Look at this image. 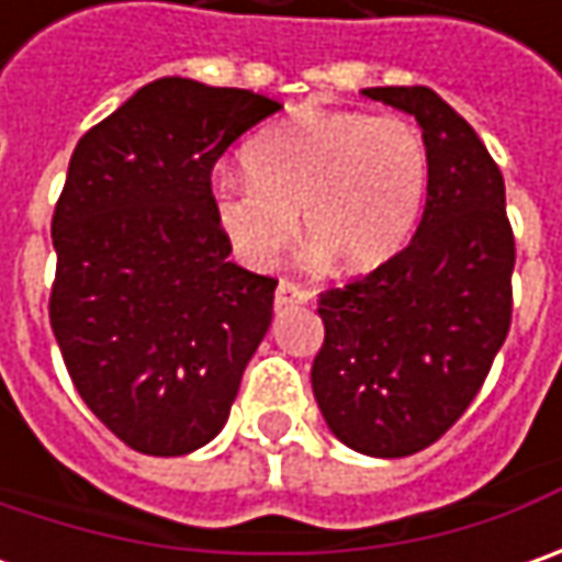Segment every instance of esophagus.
Returning a JSON list of instances; mask_svg holds the SVG:
<instances>
[{
  "label": "esophagus",
  "instance_id": "34e87169",
  "mask_svg": "<svg viewBox=\"0 0 562 562\" xmlns=\"http://www.w3.org/2000/svg\"><path fill=\"white\" fill-rule=\"evenodd\" d=\"M306 300H313V288L293 281V278H281V281H278V291H274V303H278V306L306 303Z\"/></svg>",
  "mask_w": 562,
  "mask_h": 562
}]
</instances>
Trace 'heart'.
<instances>
[{"instance_id":"1","label":"heart","mask_w":562,"mask_h":562,"mask_svg":"<svg viewBox=\"0 0 562 562\" xmlns=\"http://www.w3.org/2000/svg\"><path fill=\"white\" fill-rule=\"evenodd\" d=\"M244 168L247 178L215 181L212 212L249 269L291 244L293 212L337 269H378L409 240L428 187L419 127L353 109L296 112L247 143Z\"/></svg>"}]
</instances>
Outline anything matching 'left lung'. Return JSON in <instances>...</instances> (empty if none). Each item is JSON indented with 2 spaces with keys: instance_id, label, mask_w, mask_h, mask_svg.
I'll use <instances>...</instances> for the list:
<instances>
[{
  "instance_id": "left-lung-1",
  "label": "left lung",
  "mask_w": 562,
  "mask_h": 562,
  "mask_svg": "<svg viewBox=\"0 0 562 562\" xmlns=\"http://www.w3.org/2000/svg\"><path fill=\"white\" fill-rule=\"evenodd\" d=\"M362 97L409 112L428 149L419 231L384 266L318 293V409L347 447L409 457L447 435L482 391L513 318L516 240L504 175L428 87Z\"/></svg>"
}]
</instances>
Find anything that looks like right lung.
Segmentation results:
<instances>
[{
  "instance_id": "1",
  "label": "right lung",
  "mask_w": 562,
  "mask_h": 562,
  "mask_svg": "<svg viewBox=\"0 0 562 562\" xmlns=\"http://www.w3.org/2000/svg\"><path fill=\"white\" fill-rule=\"evenodd\" d=\"M281 102L162 77L75 146L53 215L49 322L115 438L181 457L225 428L278 281L227 262L212 168Z\"/></svg>"
}]
</instances>
